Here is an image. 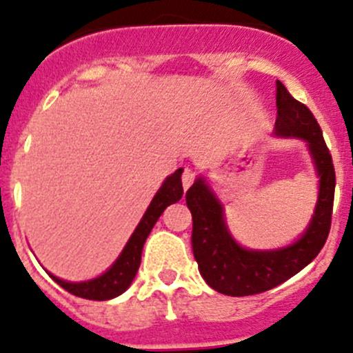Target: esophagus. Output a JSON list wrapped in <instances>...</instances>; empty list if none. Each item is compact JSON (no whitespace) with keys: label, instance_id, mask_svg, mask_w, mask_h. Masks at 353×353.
<instances>
[{"label":"esophagus","instance_id":"34e87169","mask_svg":"<svg viewBox=\"0 0 353 353\" xmlns=\"http://www.w3.org/2000/svg\"><path fill=\"white\" fill-rule=\"evenodd\" d=\"M194 177H196V174H194V170L190 169V167H186V169L183 170V177H181V179H183L184 191H186L188 188L194 183Z\"/></svg>","mask_w":353,"mask_h":353}]
</instances>
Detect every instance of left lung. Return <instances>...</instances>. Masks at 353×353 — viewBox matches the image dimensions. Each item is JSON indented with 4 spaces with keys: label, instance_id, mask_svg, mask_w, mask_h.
Returning <instances> with one entry per match:
<instances>
[{
    "label": "left lung",
    "instance_id": "left-lung-1",
    "mask_svg": "<svg viewBox=\"0 0 353 353\" xmlns=\"http://www.w3.org/2000/svg\"><path fill=\"white\" fill-rule=\"evenodd\" d=\"M275 133L307 141L319 174V198L314 216L304 236L276 251H249L230 237L222 205L198 179L186 191V205L193 215L191 245L205 282L220 294L244 297L272 290L307 266L325 245L331 229L334 199V165L330 148L314 114L276 81Z\"/></svg>",
    "mask_w": 353,
    "mask_h": 353
}]
</instances>
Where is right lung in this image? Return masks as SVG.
Segmentation results:
<instances>
[{
	"label": "right lung",
	"instance_id": "obj_1",
	"mask_svg": "<svg viewBox=\"0 0 353 353\" xmlns=\"http://www.w3.org/2000/svg\"><path fill=\"white\" fill-rule=\"evenodd\" d=\"M181 174L183 169H177L172 176L167 177L163 181L162 188L155 198L152 199L150 206L145 212L143 219L138 223L137 230L133 236L128 241L126 248L123 249L119 258L116 259L112 266L99 279L90 280V282H81V283H70L65 280H59L58 276L51 275V279L58 283L59 287L65 288L70 294L77 295V297L88 299V301H109V299L117 297L123 294L128 287L133 282L134 275H137L138 268L141 263V249H143L145 241H147L148 234L154 229L155 222L159 216L162 215L163 210L172 203L179 201L183 198V183H181Z\"/></svg>",
	"mask_w": 353,
	"mask_h": 353
}]
</instances>
